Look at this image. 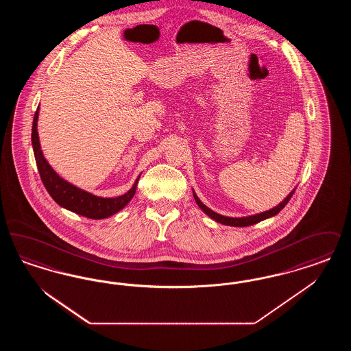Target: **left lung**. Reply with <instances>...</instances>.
I'll use <instances>...</instances> for the list:
<instances>
[{
    "instance_id": "1",
    "label": "left lung",
    "mask_w": 351,
    "mask_h": 351,
    "mask_svg": "<svg viewBox=\"0 0 351 351\" xmlns=\"http://www.w3.org/2000/svg\"><path fill=\"white\" fill-rule=\"evenodd\" d=\"M295 193V189L284 199L283 202H280L278 206H275L274 209H271V210H267V212H263V213H259V215H255V216H250V217H243V218H232V217H225V216H221V215H218L216 212H213L212 209H209L208 206H205L202 202H201L200 199L196 196V193L193 192V197H195V200L197 202V205L200 206L201 209L209 216L210 218H213V219H216L217 222L219 223H223V225H229V226H238V228H243V226H250V225H254V223H258V222H261V221H263V219H266V218L272 217V216H276L282 209H283L284 206L288 204V201L289 199L292 197V195Z\"/></svg>"
}]
</instances>
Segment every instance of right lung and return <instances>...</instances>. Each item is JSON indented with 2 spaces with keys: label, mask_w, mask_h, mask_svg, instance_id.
I'll use <instances>...</instances> for the list:
<instances>
[{
  "label": "right lung",
  "mask_w": 351,
  "mask_h": 351,
  "mask_svg": "<svg viewBox=\"0 0 351 351\" xmlns=\"http://www.w3.org/2000/svg\"><path fill=\"white\" fill-rule=\"evenodd\" d=\"M36 121H38V109L34 116L33 130H32V142H33L36 167H38L45 188L50 193L51 197L56 201L60 206L66 208L73 213L84 216V217L101 219V218L109 217V216L117 213L122 208H125L128 205L129 201L133 199L139 179H136L133 188L128 193L114 197V199H102V197L93 196L83 189L63 180L49 166V163L46 162L45 156L40 151L38 132H36Z\"/></svg>",
  "instance_id": "add662e5"
}]
</instances>
